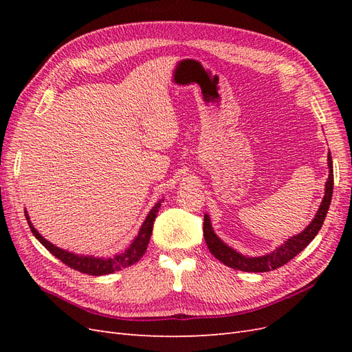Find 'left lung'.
Here are the masks:
<instances>
[{
	"label": "left lung",
	"mask_w": 352,
	"mask_h": 352,
	"mask_svg": "<svg viewBox=\"0 0 352 352\" xmlns=\"http://www.w3.org/2000/svg\"><path fill=\"white\" fill-rule=\"evenodd\" d=\"M327 167H329V177L324 185V197L322 199V204L318 207L310 225H308L301 233H298V235H294L289 239H286L282 245H279L278 248L273 250L269 254L260 255V257H248V255L238 252L236 250L229 247L228 243L223 242L216 235L214 229H212L210 216L204 214V239L207 242L210 252L223 264H226L229 267L241 270V272H254V273L270 272L280 267V265L286 264L287 261H291L296 254H300L307 245L316 238L318 230H320L323 226V221L327 214V210L333 194V164H332V155H330V153L327 154Z\"/></svg>",
	"instance_id": "left-lung-1"
}]
</instances>
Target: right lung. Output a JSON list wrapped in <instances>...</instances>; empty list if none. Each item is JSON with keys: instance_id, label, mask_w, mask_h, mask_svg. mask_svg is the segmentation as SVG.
Instances as JSON below:
<instances>
[{"instance_id": "right-lung-1", "label": "right lung", "mask_w": 352, "mask_h": 352, "mask_svg": "<svg viewBox=\"0 0 352 352\" xmlns=\"http://www.w3.org/2000/svg\"><path fill=\"white\" fill-rule=\"evenodd\" d=\"M162 202H163V199H160L157 204L151 208V211L148 212V216L144 220L140 232H138V235L135 236V239L132 241L129 247H127L124 251H122L119 254L110 255V257H94V255L74 254L72 251L56 247L54 243H51L50 241H47L44 236H42L41 233L35 229V226L32 225V221L29 219V214H28L26 210H25V216H26L29 228H30L32 233L35 235V238L42 245H44V247L52 255H54V257H57L58 260H61L63 263L67 264L69 267L78 270L80 273H87V274H91V276H102V274H110V273H114V272L123 270L126 267H129V265L135 264L136 261L141 260V257L146 251L148 242H150L154 221H155V217H157L158 208L162 207Z\"/></svg>"}]
</instances>
